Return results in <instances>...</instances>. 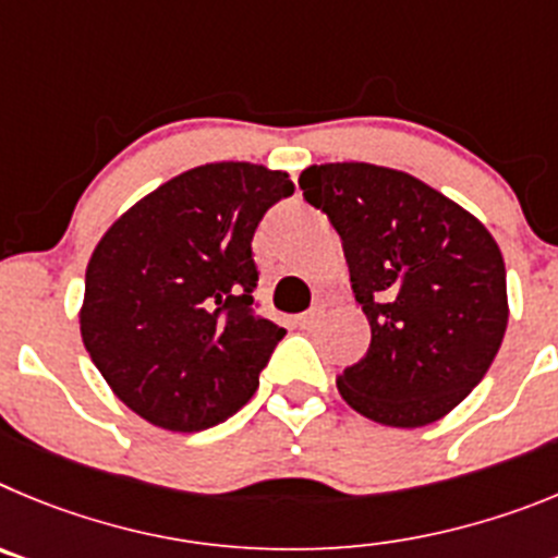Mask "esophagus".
Listing matches in <instances>:
<instances>
[{
    "label": "esophagus",
    "instance_id": "obj_1",
    "mask_svg": "<svg viewBox=\"0 0 558 558\" xmlns=\"http://www.w3.org/2000/svg\"><path fill=\"white\" fill-rule=\"evenodd\" d=\"M323 314H325L323 308H311V311H305V314H300V316H298V325H300V328H314V325L319 323V319H323Z\"/></svg>",
    "mask_w": 558,
    "mask_h": 558
}]
</instances>
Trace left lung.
Wrapping results in <instances>:
<instances>
[{
  "label": "left lung",
  "instance_id": "1",
  "mask_svg": "<svg viewBox=\"0 0 558 558\" xmlns=\"http://www.w3.org/2000/svg\"><path fill=\"white\" fill-rule=\"evenodd\" d=\"M330 219L369 319V350L339 375L350 409L391 428L441 420L481 384L509 323L489 230L398 169L323 163L300 174Z\"/></svg>",
  "mask_w": 558,
  "mask_h": 558
}]
</instances>
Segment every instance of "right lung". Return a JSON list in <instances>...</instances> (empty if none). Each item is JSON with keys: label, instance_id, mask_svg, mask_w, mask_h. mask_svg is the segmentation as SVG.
I'll use <instances>...</instances> for the list:
<instances>
[{"label": "right lung", "instance_id": "right-lung-1", "mask_svg": "<svg viewBox=\"0 0 558 558\" xmlns=\"http://www.w3.org/2000/svg\"><path fill=\"white\" fill-rule=\"evenodd\" d=\"M291 194L286 172L205 163L102 235L85 269L80 333L113 395L147 423L194 434L255 395L286 330L255 311L253 235Z\"/></svg>", "mask_w": 558, "mask_h": 558}]
</instances>
